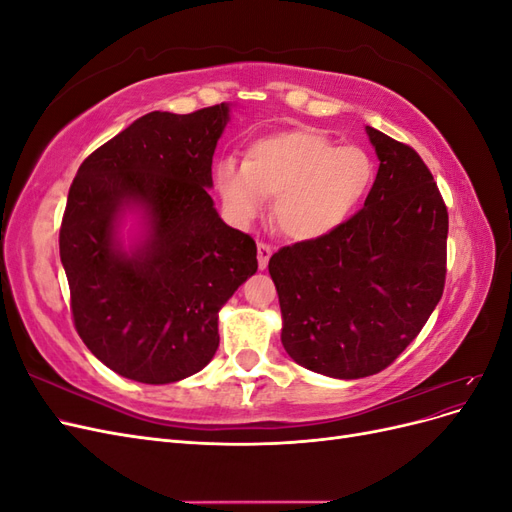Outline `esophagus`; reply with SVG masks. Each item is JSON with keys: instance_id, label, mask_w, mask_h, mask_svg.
<instances>
[{"instance_id": "34e87169", "label": "esophagus", "mask_w": 512, "mask_h": 512, "mask_svg": "<svg viewBox=\"0 0 512 512\" xmlns=\"http://www.w3.org/2000/svg\"><path fill=\"white\" fill-rule=\"evenodd\" d=\"M256 250H258V269L260 271H265L267 269V265H269V258H271V254H273V250H271V245H267V243H258L256 245Z\"/></svg>"}]
</instances>
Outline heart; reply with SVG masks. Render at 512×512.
I'll use <instances>...</instances> for the list:
<instances>
[{"mask_svg": "<svg viewBox=\"0 0 512 512\" xmlns=\"http://www.w3.org/2000/svg\"><path fill=\"white\" fill-rule=\"evenodd\" d=\"M374 164L359 147H335L314 130L258 138L245 162L222 160L213 188L228 222L247 228L273 198V218L286 237L314 241L344 226L365 198Z\"/></svg>", "mask_w": 512, "mask_h": 512, "instance_id": "b5f03b06", "label": "heart"}]
</instances>
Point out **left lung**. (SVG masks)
I'll return each instance as SVG.
<instances>
[{"label":"left lung","mask_w":512,"mask_h":512,"mask_svg":"<svg viewBox=\"0 0 512 512\" xmlns=\"http://www.w3.org/2000/svg\"><path fill=\"white\" fill-rule=\"evenodd\" d=\"M365 132L380 162L365 207L269 260L284 350L339 380L389 367L425 327L446 277L448 213L429 168L412 147Z\"/></svg>","instance_id":"left-lung-1"}]
</instances>
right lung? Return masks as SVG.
Returning <instances> with one entry per match:
<instances>
[{"instance_id": "1", "label": "right lung", "mask_w": 512, "mask_h": 512, "mask_svg": "<svg viewBox=\"0 0 512 512\" xmlns=\"http://www.w3.org/2000/svg\"><path fill=\"white\" fill-rule=\"evenodd\" d=\"M228 121L226 102L147 113L91 153L70 185L59 256L74 327L128 380L168 384L205 369L220 309L258 269L254 239L209 196Z\"/></svg>"}]
</instances>
